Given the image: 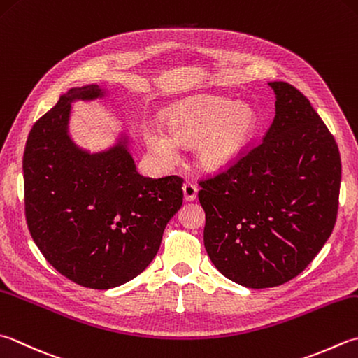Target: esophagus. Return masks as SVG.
<instances>
[{"mask_svg":"<svg viewBox=\"0 0 358 358\" xmlns=\"http://www.w3.org/2000/svg\"><path fill=\"white\" fill-rule=\"evenodd\" d=\"M199 194V186L194 185V183H185L183 185V195H185V200L186 201H192L195 200V197H197Z\"/></svg>","mask_w":358,"mask_h":358,"instance_id":"esophagus-1","label":"esophagus"}]
</instances>
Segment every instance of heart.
I'll return each mask as SVG.
<instances>
[{
	"label": "heart",
	"mask_w": 358,
	"mask_h": 358,
	"mask_svg": "<svg viewBox=\"0 0 358 358\" xmlns=\"http://www.w3.org/2000/svg\"><path fill=\"white\" fill-rule=\"evenodd\" d=\"M167 129L147 124L144 141L161 164L180 163V143L199 144L197 163L206 172H223L241 159L257 130V115L245 103L214 96H195L172 103Z\"/></svg>",
	"instance_id": "1"
}]
</instances>
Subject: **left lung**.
Wrapping results in <instances>:
<instances>
[{"label":"left lung","instance_id":"1","mask_svg":"<svg viewBox=\"0 0 358 358\" xmlns=\"http://www.w3.org/2000/svg\"><path fill=\"white\" fill-rule=\"evenodd\" d=\"M276 116L262 143L214 178L200 181L206 253L248 289L298 276L332 234L341 181L338 145L309 99L270 82Z\"/></svg>","mask_w":358,"mask_h":358}]
</instances>
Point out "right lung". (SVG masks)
<instances>
[{"instance_id":"obj_1","label":"right lung","mask_w":358,"mask_h":358,"mask_svg":"<svg viewBox=\"0 0 358 358\" xmlns=\"http://www.w3.org/2000/svg\"><path fill=\"white\" fill-rule=\"evenodd\" d=\"M105 96L99 85L68 90L34 124L23 157L26 220L35 245L60 275L96 290L143 273L183 205L180 177L136 172L125 133L94 153L73 141L71 103Z\"/></svg>"}]
</instances>
